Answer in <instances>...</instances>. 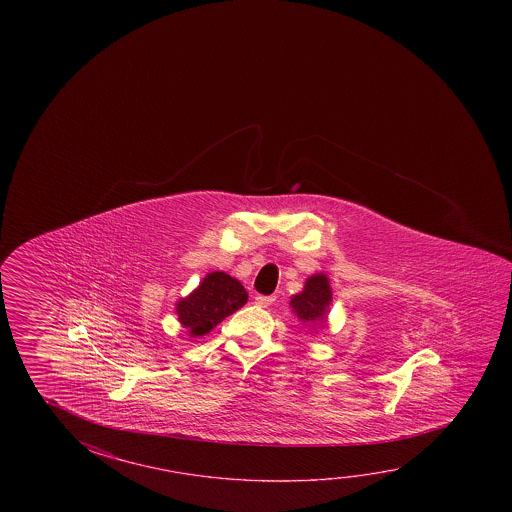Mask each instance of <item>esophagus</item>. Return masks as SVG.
I'll use <instances>...</instances> for the list:
<instances>
[{
    "mask_svg": "<svg viewBox=\"0 0 512 512\" xmlns=\"http://www.w3.org/2000/svg\"><path fill=\"white\" fill-rule=\"evenodd\" d=\"M273 302H275V296H262V294L255 296V303H257L259 307H269Z\"/></svg>",
    "mask_w": 512,
    "mask_h": 512,
    "instance_id": "34e87169",
    "label": "esophagus"
}]
</instances>
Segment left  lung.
Returning a JSON list of instances; mask_svg holds the SVG:
<instances>
[{"instance_id": "1", "label": "left lung", "mask_w": 512, "mask_h": 512, "mask_svg": "<svg viewBox=\"0 0 512 512\" xmlns=\"http://www.w3.org/2000/svg\"><path fill=\"white\" fill-rule=\"evenodd\" d=\"M332 302V289L325 273L307 278L302 293L291 298V309L303 323H323L327 318L328 305Z\"/></svg>"}]
</instances>
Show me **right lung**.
<instances>
[{
    "instance_id": "1",
    "label": "right lung",
    "mask_w": 512,
    "mask_h": 512,
    "mask_svg": "<svg viewBox=\"0 0 512 512\" xmlns=\"http://www.w3.org/2000/svg\"><path fill=\"white\" fill-rule=\"evenodd\" d=\"M248 302V293L239 280L223 271H214L189 296L176 303V314L191 337L209 334L223 319Z\"/></svg>"
}]
</instances>
